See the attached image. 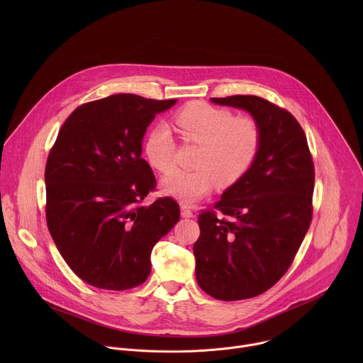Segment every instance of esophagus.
<instances>
[{
	"label": "esophagus",
	"mask_w": 363,
	"mask_h": 363,
	"mask_svg": "<svg viewBox=\"0 0 363 363\" xmlns=\"http://www.w3.org/2000/svg\"><path fill=\"white\" fill-rule=\"evenodd\" d=\"M181 216H182L184 218H192L195 214L188 208V206L182 205V206H181Z\"/></svg>",
	"instance_id": "1"
}]
</instances>
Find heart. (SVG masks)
I'll return each mask as SVG.
<instances>
[{
	"label": "heart",
	"instance_id": "heart-1",
	"mask_svg": "<svg viewBox=\"0 0 363 363\" xmlns=\"http://www.w3.org/2000/svg\"><path fill=\"white\" fill-rule=\"evenodd\" d=\"M185 140L199 145L196 169L177 171L164 178L167 194L182 202L203 198L216 185L227 189L238 184L254 165L262 147V128L250 116H234L228 109L192 101L174 118ZM175 142L164 125L152 126L143 140V155L152 168L168 174L174 168Z\"/></svg>",
	"mask_w": 363,
	"mask_h": 363
}]
</instances>
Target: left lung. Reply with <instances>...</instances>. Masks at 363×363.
<instances>
[{"label":"left lung","instance_id":"8db88e82","mask_svg":"<svg viewBox=\"0 0 363 363\" xmlns=\"http://www.w3.org/2000/svg\"><path fill=\"white\" fill-rule=\"evenodd\" d=\"M211 101L250 112L262 128L251 169L198 217L196 281L211 297L234 301L263 294L291 266L312 223L315 167L289 111L251 94Z\"/></svg>","mask_w":363,"mask_h":363}]
</instances>
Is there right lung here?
I'll return each mask as SVG.
<instances>
[{"instance_id": "obj_1", "label": "right lung", "mask_w": 363, "mask_h": 363, "mask_svg": "<svg viewBox=\"0 0 363 363\" xmlns=\"http://www.w3.org/2000/svg\"><path fill=\"white\" fill-rule=\"evenodd\" d=\"M177 103L119 93L87 101L63 123L45 164V220L84 283L128 290L150 273L153 245L179 221L175 199H142L157 186L140 157L146 128Z\"/></svg>"}]
</instances>
